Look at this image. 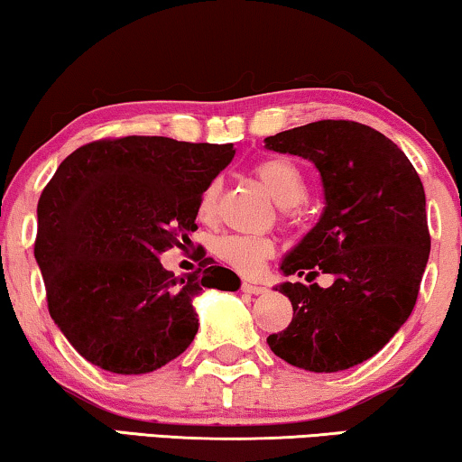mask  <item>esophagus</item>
<instances>
[{"label": "esophagus", "instance_id": "1", "mask_svg": "<svg viewBox=\"0 0 462 462\" xmlns=\"http://www.w3.org/2000/svg\"><path fill=\"white\" fill-rule=\"evenodd\" d=\"M240 289H243L245 293H251V295L268 293V289H265V287H259V284H251V282H243V284H240Z\"/></svg>", "mask_w": 462, "mask_h": 462}]
</instances>
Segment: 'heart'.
<instances>
[{
	"mask_svg": "<svg viewBox=\"0 0 462 462\" xmlns=\"http://www.w3.org/2000/svg\"><path fill=\"white\" fill-rule=\"evenodd\" d=\"M255 178L262 181L270 197L282 207L284 216H293L295 205L301 203L308 194V180L301 167L291 159L270 157L259 161L253 167ZM222 184L219 180H211L203 188L199 197V217L209 222L216 216L217 199ZM211 249L216 255L228 263L240 274H257L262 270L263 262L274 253V243L268 236H249V234H222L211 243Z\"/></svg>",
	"mask_w": 462,
	"mask_h": 462,
	"instance_id": "heart-1",
	"label": "heart"
}]
</instances>
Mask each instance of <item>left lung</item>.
Returning a JSON list of instances; mask_svg holds the SVG:
<instances>
[{"instance_id":"1","label":"left lung","mask_w":462,"mask_h":462,"mask_svg":"<svg viewBox=\"0 0 462 462\" xmlns=\"http://www.w3.org/2000/svg\"><path fill=\"white\" fill-rule=\"evenodd\" d=\"M320 171L324 211L284 257V276L333 274L328 289L282 282L293 320L268 337L278 358L311 373H339L373 358L417 303L431 236L425 190L398 144L356 121H316L265 138Z\"/></svg>"}]
</instances>
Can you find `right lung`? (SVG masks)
I'll use <instances>...</instances> for the list:
<instances>
[{
	"label": "right lung",
	"mask_w": 462,
	"mask_h": 462,
	"mask_svg": "<svg viewBox=\"0 0 462 462\" xmlns=\"http://www.w3.org/2000/svg\"><path fill=\"white\" fill-rule=\"evenodd\" d=\"M232 144L127 135L77 148L37 203L35 259L51 320L88 362L116 374L152 373L199 330L192 299L236 291L209 263L178 281L159 255L197 230L199 197L234 159Z\"/></svg>",
	"instance_id": "obj_1"
}]
</instances>
